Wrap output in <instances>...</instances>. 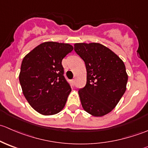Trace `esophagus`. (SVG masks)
Listing matches in <instances>:
<instances>
[{
	"label": "esophagus",
	"instance_id": "1",
	"mask_svg": "<svg viewBox=\"0 0 148 148\" xmlns=\"http://www.w3.org/2000/svg\"><path fill=\"white\" fill-rule=\"evenodd\" d=\"M71 83H72V84H73V85H74V84H75V80H74V79H73L72 81H71Z\"/></svg>",
	"mask_w": 148,
	"mask_h": 148
}]
</instances>
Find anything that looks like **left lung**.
<instances>
[{"label":"left lung","mask_w":148,"mask_h":148,"mask_svg":"<svg viewBox=\"0 0 148 148\" xmlns=\"http://www.w3.org/2000/svg\"><path fill=\"white\" fill-rule=\"evenodd\" d=\"M74 51L86 65V86L78 92L83 109L91 115L102 117L117 106L126 91L125 64L99 43H77Z\"/></svg>","instance_id":"8db88e82"}]
</instances>
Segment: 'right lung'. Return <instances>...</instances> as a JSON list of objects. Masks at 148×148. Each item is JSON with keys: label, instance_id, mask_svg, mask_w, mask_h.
<instances>
[{"label": "right lung", "instance_id": "1", "mask_svg": "<svg viewBox=\"0 0 148 148\" xmlns=\"http://www.w3.org/2000/svg\"><path fill=\"white\" fill-rule=\"evenodd\" d=\"M74 49L65 43L47 41L23 58L19 82L30 105L43 115H53L64 107L71 89L64 77L62 59Z\"/></svg>", "mask_w": 148, "mask_h": 148}]
</instances>
